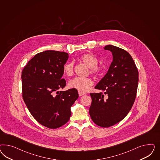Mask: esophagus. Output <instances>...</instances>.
Wrapping results in <instances>:
<instances>
[{
	"label": "esophagus",
	"instance_id": "esophagus-1",
	"mask_svg": "<svg viewBox=\"0 0 160 160\" xmlns=\"http://www.w3.org/2000/svg\"><path fill=\"white\" fill-rule=\"evenodd\" d=\"M86 93L85 92H78V95L79 96H82L83 95H84Z\"/></svg>",
	"mask_w": 160,
	"mask_h": 160
}]
</instances>
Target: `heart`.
<instances>
[{"label": "heart", "mask_w": 160, "mask_h": 160, "mask_svg": "<svg viewBox=\"0 0 160 160\" xmlns=\"http://www.w3.org/2000/svg\"><path fill=\"white\" fill-rule=\"evenodd\" d=\"M81 60L87 67L90 68V73L93 74H98L101 72V68L97 66L98 59L92 53L83 54ZM74 72V63L73 62L66 63L63 66L64 74L70 77L72 76ZM93 81L90 78H75L68 82V87L72 89L77 90L80 92H86L90 87L92 86Z\"/></svg>", "instance_id": "1"}]
</instances>
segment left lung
I'll return each mask as SVG.
<instances>
[{"instance_id":"left-lung-1","label":"left lung","mask_w":160,"mask_h":160,"mask_svg":"<svg viewBox=\"0 0 160 160\" xmlns=\"http://www.w3.org/2000/svg\"><path fill=\"white\" fill-rule=\"evenodd\" d=\"M104 50L112 55L106 74L95 86L103 92L90 93L89 109L92 121L102 127H108L121 121L131 110L138 83V72L131 55L112 45Z\"/></svg>"}]
</instances>
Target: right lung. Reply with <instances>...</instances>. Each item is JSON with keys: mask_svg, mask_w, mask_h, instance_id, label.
I'll return each mask as SVG.
<instances>
[{"mask_svg": "<svg viewBox=\"0 0 160 160\" xmlns=\"http://www.w3.org/2000/svg\"><path fill=\"white\" fill-rule=\"evenodd\" d=\"M68 58L67 53L46 50L36 54L22 72L24 102L32 116L49 128H58L69 120L70 108L78 97L75 89L58 91L66 86L62 78Z\"/></svg>", "mask_w": 160, "mask_h": 160, "instance_id": "right-lung-1", "label": "right lung"}]
</instances>
